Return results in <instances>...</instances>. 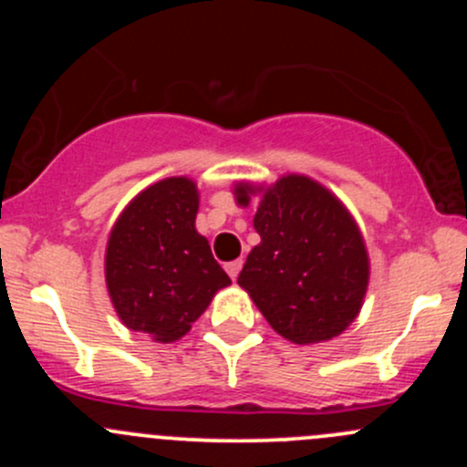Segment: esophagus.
<instances>
[{"label":"esophagus","instance_id":"1","mask_svg":"<svg viewBox=\"0 0 467 467\" xmlns=\"http://www.w3.org/2000/svg\"><path fill=\"white\" fill-rule=\"evenodd\" d=\"M225 271H228V275L233 277V280H237L239 271H242V260H234V262H228L225 264Z\"/></svg>","mask_w":467,"mask_h":467}]
</instances>
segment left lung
I'll return each instance as SVG.
<instances>
[{"label":"left lung","mask_w":467,"mask_h":467,"mask_svg":"<svg viewBox=\"0 0 467 467\" xmlns=\"http://www.w3.org/2000/svg\"><path fill=\"white\" fill-rule=\"evenodd\" d=\"M260 194L262 242L237 282L280 337L298 346L338 337L359 314L370 262L346 205L321 182L289 173L268 187L237 182V201Z\"/></svg>","instance_id":"8db88e82"}]
</instances>
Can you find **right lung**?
Listing matches in <instances>:
<instances>
[{"label":"right lung","mask_w":467,"mask_h":467,"mask_svg":"<svg viewBox=\"0 0 467 467\" xmlns=\"http://www.w3.org/2000/svg\"><path fill=\"white\" fill-rule=\"evenodd\" d=\"M199 190L173 176L140 192L115 221L106 246V286L133 332L173 343L190 332L230 277L196 233Z\"/></svg>","instance_id":"obj_1"}]
</instances>
